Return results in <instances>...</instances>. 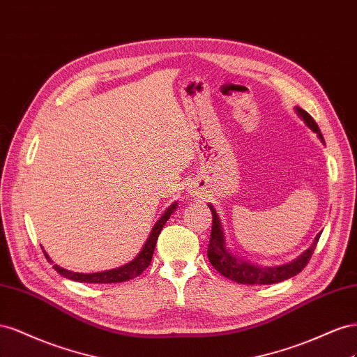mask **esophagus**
Here are the masks:
<instances>
[{
	"label": "esophagus",
	"mask_w": 357,
	"mask_h": 357,
	"mask_svg": "<svg viewBox=\"0 0 357 357\" xmlns=\"http://www.w3.org/2000/svg\"><path fill=\"white\" fill-rule=\"evenodd\" d=\"M191 192H192V195H195V196H196V195H199V192H197V191H192V190H191Z\"/></svg>",
	"instance_id": "esophagus-1"
}]
</instances>
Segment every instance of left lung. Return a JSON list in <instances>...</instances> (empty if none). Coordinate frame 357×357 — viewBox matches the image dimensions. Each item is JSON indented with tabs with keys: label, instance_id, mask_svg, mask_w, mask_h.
<instances>
[{
	"label": "left lung",
	"instance_id": "1",
	"mask_svg": "<svg viewBox=\"0 0 357 357\" xmlns=\"http://www.w3.org/2000/svg\"><path fill=\"white\" fill-rule=\"evenodd\" d=\"M296 112L298 115L303 119L305 124H307L314 133L319 135L321 142H324L317 122L312 119V116L308 114V112H305L301 107H296ZM209 209L212 212V231H211V239L208 245V259L212 266L215 268L221 275H224L226 278L235 281L238 284H275V282H281L284 280L294 277V275H298L308 264L321 235V233H319V235L315 236L312 245L293 261L282 264V266H273V268L259 266V264L248 263L230 252V250L226 247V241H224V231L221 227L218 213L215 209H213L212 205H209Z\"/></svg>",
	"mask_w": 357,
	"mask_h": 357
}]
</instances>
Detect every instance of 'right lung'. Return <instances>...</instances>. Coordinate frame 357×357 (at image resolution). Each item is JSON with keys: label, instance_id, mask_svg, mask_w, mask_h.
Wrapping results in <instances>:
<instances>
[{"label": "right lung", "instance_id": "obj_1", "mask_svg": "<svg viewBox=\"0 0 357 357\" xmlns=\"http://www.w3.org/2000/svg\"><path fill=\"white\" fill-rule=\"evenodd\" d=\"M178 206V203H173V205L162 213L161 218L155 222L154 229L151 230V235L146 241V243L144 245V248H142V251L137 254V257L135 260H131L130 263L124 264V266L121 268H116V269H110V271H105V272H96V273H79V272H71V271H67L64 268H59L58 264H54V269L59 273L63 275V277L68 278V280H73V281H77V282H94V284H110V282H124V281H128L131 278L137 277V275H140L142 272H144L149 264H151V260H152V254H154V250H155V243H157V239H158V235L160 231L162 229V226H165L166 221L170 218V215L173 212H175ZM45 252L46 259H49V256ZM50 263H54L52 260L49 259Z\"/></svg>", "mask_w": 357, "mask_h": 357}]
</instances>
